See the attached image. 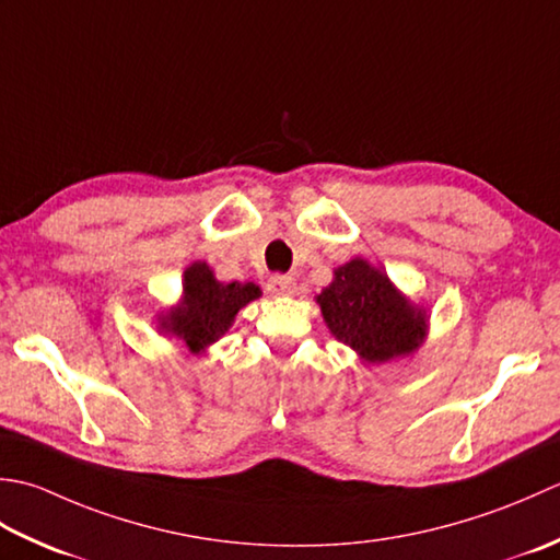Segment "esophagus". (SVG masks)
Returning a JSON list of instances; mask_svg holds the SVG:
<instances>
[{"instance_id":"34e87169","label":"esophagus","mask_w":560,"mask_h":560,"mask_svg":"<svg viewBox=\"0 0 560 560\" xmlns=\"http://www.w3.org/2000/svg\"><path fill=\"white\" fill-rule=\"evenodd\" d=\"M268 292H272V294H294L296 282H294L292 276H272L268 280Z\"/></svg>"}]
</instances>
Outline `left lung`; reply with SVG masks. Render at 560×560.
I'll return each instance as SVG.
<instances>
[{"instance_id":"left-lung-1","label":"left lung","mask_w":560,"mask_h":560,"mask_svg":"<svg viewBox=\"0 0 560 560\" xmlns=\"http://www.w3.org/2000/svg\"><path fill=\"white\" fill-rule=\"evenodd\" d=\"M316 302L330 334L370 362L406 355L425 336V314L410 306L368 260L340 266Z\"/></svg>"}]
</instances>
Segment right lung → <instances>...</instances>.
<instances>
[{
  "instance_id": "right-lung-1",
  "label": "right lung",
  "mask_w": 560,
  "mask_h": 560,
  "mask_svg": "<svg viewBox=\"0 0 560 560\" xmlns=\"http://www.w3.org/2000/svg\"><path fill=\"white\" fill-rule=\"evenodd\" d=\"M184 304L164 318V328L176 334L192 352L214 343L232 326L242 306L260 296L254 282H217L208 264H192L186 270Z\"/></svg>"
}]
</instances>
